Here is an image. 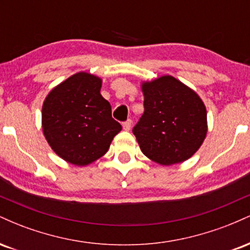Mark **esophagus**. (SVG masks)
Instances as JSON below:
<instances>
[{
	"mask_svg": "<svg viewBox=\"0 0 250 250\" xmlns=\"http://www.w3.org/2000/svg\"><path fill=\"white\" fill-rule=\"evenodd\" d=\"M131 123H133V122H131V120L130 119H129V120H127V121H125V122H123V129H125V130H130V128H131Z\"/></svg>",
	"mask_w": 250,
	"mask_h": 250,
	"instance_id": "esophagus-1",
	"label": "esophagus"
}]
</instances>
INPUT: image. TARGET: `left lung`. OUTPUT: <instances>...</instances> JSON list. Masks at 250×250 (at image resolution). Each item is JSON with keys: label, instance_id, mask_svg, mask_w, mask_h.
I'll return each mask as SVG.
<instances>
[{"label": "left lung", "instance_id": "obj_1", "mask_svg": "<svg viewBox=\"0 0 250 250\" xmlns=\"http://www.w3.org/2000/svg\"><path fill=\"white\" fill-rule=\"evenodd\" d=\"M145 113L133 128L146 156L162 166L196 153L207 135V110L199 95L173 76L142 83Z\"/></svg>", "mask_w": 250, "mask_h": 250}]
</instances>
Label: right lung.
<instances>
[{"mask_svg":"<svg viewBox=\"0 0 250 250\" xmlns=\"http://www.w3.org/2000/svg\"><path fill=\"white\" fill-rule=\"evenodd\" d=\"M101 85L100 77L77 73L54 88L43 103V134L51 149L71 165L96 161L122 129L111 117Z\"/></svg>","mask_w":250,"mask_h":250,"instance_id":"add662e5","label":"right lung"}]
</instances>
